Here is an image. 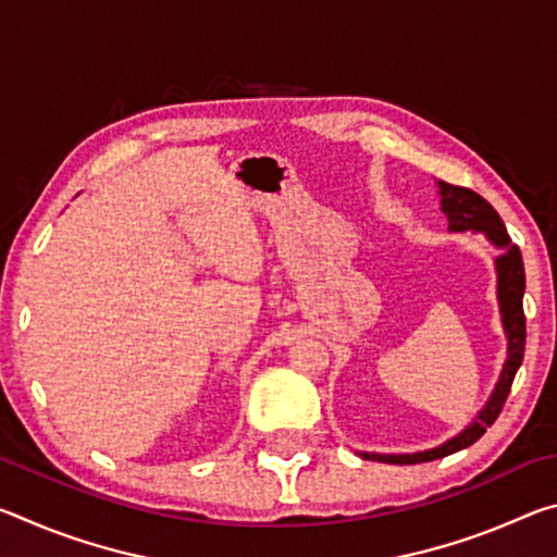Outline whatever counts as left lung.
Instances as JSON below:
<instances>
[{
  "label": "left lung",
  "instance_id": "8db88e82",
  "mask_svg": "<svg viewBox=\"0 0 557 557\" xmlns=\"http://www.w3.org/2000/svg\"><path fill=\"white\" fill-rule=\"evenodd\" d=\"M440 196H442V213L447 215L449 231H474L484 233L488 243L496 245L498 258H496V297L498 309H502V324L508 342V358L504 363V371L498 375V383L492 393V398L469 425L447 440L445 445L425 451H412V455H375V451H358L363 459L371 461H385V465H420V461H432L455 451L465 449L484 435V432L494 425V420L502 412L504 403L511 393V383L516 379L518 366L523 361V348H525V317H523V292H525V272H523V258L518 245L511 243L506 233V225L502 215L494 211V206L486 199H482L476 191L465 186H455L447 182H440Z\"/></svg>",
  "mask_w": 557,
  "mask_h": 557
}]
</instances>
